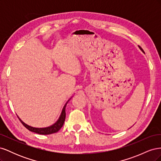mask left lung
I'll return each instance as SVG.
<instances>
[{
    "label": "left lung",
    "instance_id": "1",
    "mask_svg": "<svg viewBox=\"0 0 161 161\" xmlns=\"http://www.w3.org/2000/svg\"><path fill=\"white\" fill-rule=\"evenodd\" d=\"M139 47H140V46H139ZM140 49H141V47H140Z\"/></svg>",
    "mask_w": 161,
    "mask_h": 161
}]
</instances>
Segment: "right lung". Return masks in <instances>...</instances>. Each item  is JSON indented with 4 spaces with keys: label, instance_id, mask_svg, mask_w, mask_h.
<instances>
[{
    "label": "right lung",
    "instance_id": "1",
    "mask_svg": "<svg viewBox=\"0 0 161 161\" xmlns=\"http://www.w3.org/2000/svg\"><path fill=\"white\" fill-rule=\"evenodd\" d=\"M68 103V102H67ZM64 105V108L62 109V114L61 115L59 119L57 121V122L55 123L53 125L50 126V127H47V128H33L31 127V126L27 125L26 124H25L23 122V121H21L19 118L18 117L19 119L20 120L21 122L22 123V124L25 126V127L29 130L31 131H33V132H35L39 134H43V135H47V134H52L53 133H56L57 131H59L61 128L63 126V124L64 123V121H65V118H66V104Z\"/></svg>",
    "mask_w": 161,
    "mask_h": 161
}]
</instances>
